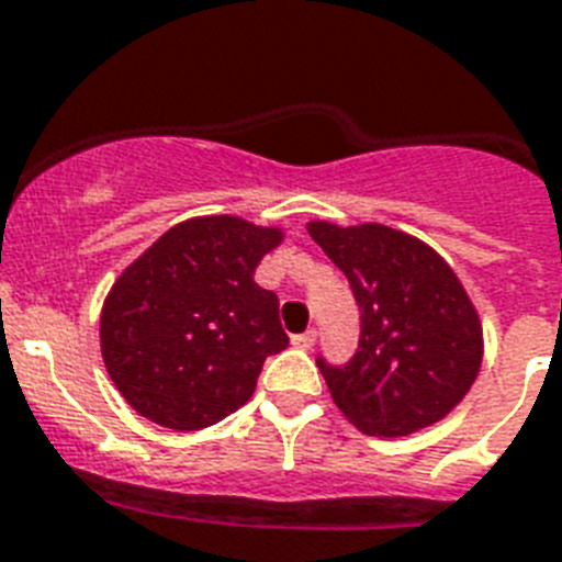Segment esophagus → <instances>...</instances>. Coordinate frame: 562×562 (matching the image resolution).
I'll return each instance as SVG.
<instances>
[{
  "mask_svg": "<svg viewBox=\"0 0 562 562\" xmlns=\"http://www.w3.org/2000/svg\"><path fill=\"white\" fill-rule=\"evenodd\" d=\"M314 340H317V331H314V328H308L303 335H294V346H300V349H312Z\"/></svg>",
  "mask_w": 562,
  "mask_h": 562,
  "instance_id": "34e87169",
  "label": "esophagus"
}]
</instances>
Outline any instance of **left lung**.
<instances>
[{"label": "left lung", "instance_id": "1", "mask_svg": "<svg viewBox=\"0 0 562 562\" xmlns=\"http://www.w3.org/2000/svg\"><path fill=\"white\" fill-rule=\"evenodd\" d=\"M349 280L358 352L317 358L331 398L369 436H409L464 398L482 363V328L462 282L424 241L386 225H308Z\"/></svg>", "mask_w": 562, "mask_h": 562}]
</instances>
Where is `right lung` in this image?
Here are the masks:
<instances>
[{
	"label": "right lung",
	"mask_w": 562,
	"mask_h": 562,
	"mask_svg": "<svg viewBox=\"0 0 562 562\" xmlns=\"http://www.w3.org/2000/svg\"><path fill=\"white\" fill-rule=\"evenodd\" d=\"M280 239L236 216L190 218L121 273L100 314V349L135 413L202 430L254 395L266 358L289 346L280 300L254 282Z\"/></svg>",
	"instance_id": "right-lung-1"
}]
</instances>
